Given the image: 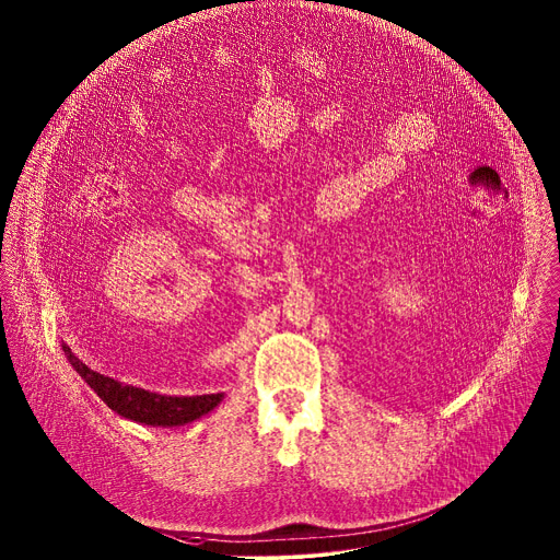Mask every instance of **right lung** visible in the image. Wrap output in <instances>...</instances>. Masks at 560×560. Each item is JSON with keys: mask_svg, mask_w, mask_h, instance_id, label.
<instances>
[{"mask_svg": "<svg viewBox=\"0 0 560 560\" xmlns=\"http://www.w3.org/2000/svg\"><path fill=\"white\" fill-rule=\"evenodd\" d=\"M73 368L116 416L144 427L179 429V427L192 424L195 420L212 413L224 398V394H203V396L155 394L142 387L125 385L89 368H80L75 361H73Z\"/></svg>", "mask_w": 560, "mask_h": 560, "instance_id": "right-lung-1", "label": "right lung"}]
</instances>
